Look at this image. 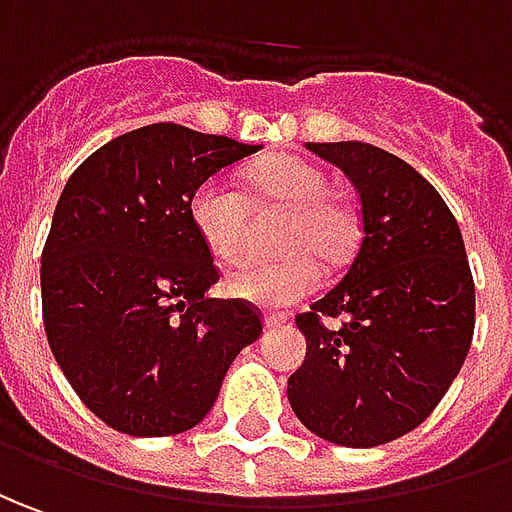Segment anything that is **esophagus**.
<instances>
[{
    "instance_id": "esophagus-1",
    "label": "esophagus",
    "mask_w": 512,
    "mask_h": 512,
    "mask_svg": "<svg viewBox=\"0 0 512 512\" xmlns=\"http://www.w3.org/2000/svg\"><path fill=\"white\" fill-rule=\"evenodd\" d=\"M284 323H290V317L281 315V312H270V315H264V329H278V326H284Z\"/></svg>"
}]
</instances>
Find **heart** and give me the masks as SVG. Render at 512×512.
<instances>
[{"label":"heart","instance_id":"heart-1","mask_svg":"<svg viewBox=\"0 0 512 512\" xmlns=\"http://www.w3.org/2000/svg\"><path fill=\"white\" fill-rule=\"evenodd\" d=\"M256 203L290 209L281 225V259L250 262L225 278V292L236 301L267 309H284L312 295L320 284L323 264H343L359 245V214L345 197L329 192L326 172L298 155H270L248 172ZM189 220L203 248L220 264L239 262L245 250L248 211L236 186L222 175H211L189 197Z\"/></svg>","mask_w":512,"mask_h":512}]
</instances>
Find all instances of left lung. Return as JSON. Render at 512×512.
<instances>
[{
  "label": "left lung",
  "instance_id": "1",
  "mask_svg": "<svg viewBox=\"0 0 512 512\" xmlns=\"http://www.w3.org/2000/svg\"><path fill=\"white\" fill-rule=\"evenodd\" d=\"M306 147L354 183L362 239L343 278L295 317L306 359L287 398L317 438L370 449L424 424L460 373L474 276L454 214L407 161L365 142Z\"/></svg>",
  "mask_w": 512,
  "mask_h": 512
}]
</instances>
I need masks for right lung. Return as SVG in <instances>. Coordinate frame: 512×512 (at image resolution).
Listing matches in <instances>:
<instances>
[{"label": "right lung", "mask_w": 512, "mask_h": 512, "mask_svg": "<svg viewBox=\"0 0 512 512\" xmlns=\"http://www.w3.org/2000/svg\"><path fill=\"white\" fill-rule=\"evenodd\" d=\"M259 150L158 122L91 153L66 181L41 253L55 362L100 421L133 438L197 426L262 312L206 298L220 267L189 220L217 169Z\"/></svg>", "instance_id": "1"}]
</instances>
